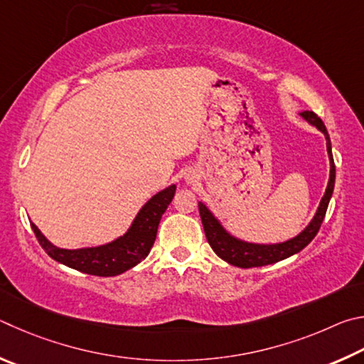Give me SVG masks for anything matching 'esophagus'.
Segmentation results:
<instances>
[{"label":"esophagus","instance_id":"obj_1","mask_svg":"<svg viewBox=\"0 0 364 364\" xmlns=\"http://www.w3.org/2000/svg\"><path fill=\"white\" fill-rule=\"evenodd\" d=\"M188 181H190V182H193V177H188Z\"/></svg>","mask_w":364,"mask_h":364}]
</instances>
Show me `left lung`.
Instances as JSON below:
<instances>
[{
	"instance_id": "1",
	"label": "left lung",
	"mask_w": 364,
	"mask_h": 364,
	"mask_svg": "<svg viewBox=\"0 0 364 364\" xmlns=\"http://www.w3.org/2000/svg\"><path fill=\"white\" fill-rule=\"evenodd\" d=\"M301 114L309 121V123L316 126L318 129L324 134V137H326V146H328V153H329V159H331V174H329V183L326 187V193H324V196H323L320 208H318L314 220L310 222V225L305 228L301 235H297L296 238L286 241V243L267 246V245L245 243V241H240L237 238L230 237V235H228L224 228H222L219 222L215 220L214 215L209 213V209L203 205V203H198L201 222H203V227H205L208 243L213 247V251L228 264L240 267V269H251V267H262V265L275 264V262H278V260L288 259L292 256V254L302 251L304 247L316 237L318 230H320L324 215H326L329 200H331V196H333L334 182H336V166H334L333 153H331L329 134H328L326 126H324L321 118L314 112H302Z\"/></svg>"
}]
</instances>
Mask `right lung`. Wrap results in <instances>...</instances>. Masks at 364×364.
Listing matches in <instances>:
<instances>
[{"mask_svg":"<svg viewBox=\"0 0 364 364\" xmlns=\"http://www.w3.org/2000/svg\"><path fill=\"white\" fill-rule=\"evenodd\" d=\"M174 193L176 186H171L156 193L140 209L127 233L105 246L73 251L60 250V247L50 245L35 224H31V228H33L35 237L40 241L43 250L57 262L87 273V275L114 277L132 269L134 265H137L140 260L149 256L151 246L155 243L159 220L174 198Z\"/></svg>","mask_w":364,"mask_h":364,"instance_id":"1","label":"right lung"}]
</instances>
